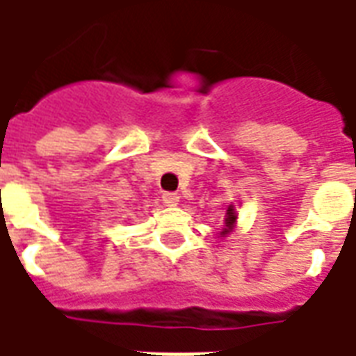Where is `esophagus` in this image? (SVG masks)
<instances>
[{
	"label": "esophagus",
	"mask_w": 356,
	"mask_h": 356,
	"mask_svg": "<svg viewBox=\"0 0 356 356\" xmlns=\"http://www.w3.org/2000/svg\"><path fill=\"white\" fill-rule=\"evenodd\" d=\"M162 200L165 206H177L179 204V194L177 193H165L162 196Z\"/></svg>",
	"instance_id": "1"
}]
</instances>
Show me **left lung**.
Wrapping results in <instances>:
<instances>
[{
  "label": "left lung",
  "mask_w": 356,
  "mask_h": 356,
  "mask_svg": "<svg viewBox=\"0 0 356 356\" xmlns=\"http://www.w3.org/2000/svg\"><path fill=\"white\" fill-rule=\"evenodd\" d=\"M234 221H236V213H234V209H232V206H229V209H227V219H225V229L223 234H227V232L231 231L232 225H234Z\"/></svg>",
  "instance_id": "1"
}]
</instances>
